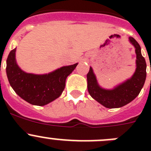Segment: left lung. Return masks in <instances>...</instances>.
Segmentation results:
<instances>
[{"label":"left lung","instance_id":"1","mask_svg":"<svg viewBox=\"0 0 151 151\" xmlns=\"http://www.w3.org/2000/svg\"><path fill=\"white\" fill-rule=\"evenodd\" d=\"M129 41L135 48L136 69L133 76L113 89L102 88L98 85L93 69L90 67L87 74L88 91L95 101L106 108H119L128 104L139 94L146 79L147 64L141 55V47L132 37Z\"/></svg>","mask_w":151,"mask_h":151}]
</instances>
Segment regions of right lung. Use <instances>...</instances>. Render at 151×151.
Here are the masks:
<instances>
[{"label":"right lung","instance_id":"obj_1","mask_svg":"<svg viewBox=\"0 0 151 151\" xmlns=\"http://www.w3.org/2000/svg\"><path fill=\"white\" fill-rule=\"evenodd\" d=\"M77 65L63 66L48 74L27 73L17 65L15 48L8 55L6 71L10 85L21 98L31 104L44 106L61 95L66 78Z\"/></svg>","mask_w":151,"mask_h":151}]
</instances>
